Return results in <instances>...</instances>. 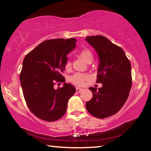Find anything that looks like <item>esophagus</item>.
Segmentation results:
<instances>
[{
    "label": "esophagus",
    "mask_w": 151,
    "mask_h": 151,
    "mask_svg": "<svg viewBox=\"0 0 151 151\" xmlns=\"http://www.w3.org/2000/svg\"><path fill=\"white\" fill-rule=\"evenodd\" d=\"M82 91H83V89H82V88H76V92L77 93H80Z\"/></svg>",
    "instance_id": "obj_1"
}]
</instances>
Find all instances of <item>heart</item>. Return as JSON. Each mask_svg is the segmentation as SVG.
Here are the masks:
<instances>
[{"mask_svg": "<svg viewBox=\"0 0 151 151\" xmlns=\"http://www.w3.org/2000/svg\"><path fill=\"white\" fill-rule=\"evenodd\" d=\"M80 57L83 58V59L87 63L92 62L93 59V56L92 54L91 51L88 49H83L81 50L80 53H79ZM71 65V63L69 60H68L66 63V67L68 68L70 67ZM88 75L86 74H82V73H76L75 75L70 76V81L74 85L76 86H83L85 84V82L88 80Z\"/></svg>", "mask_w": 151, "mask_h": 151, "instance_id": "1", "label": "heart"}]
</instances>
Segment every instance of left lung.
<instances>
[{
	"label": "left lung",
	"mask_w": 151,
	"mask_h": 151,
	"mask_svg": "<svg viewBox=\"0 0 151 151\" xmlns=\"http://www.w3.org/2000/svg\"><path fill=\"white\" fill-rule=\"evenodd\" d=\"M86 41L96 51L99 58L96 83L101 88L90 87L93 98L86 103L89 113L104 119L118 112L129 95L132 86L131 65L124 50L101 35L90 36Z\"/></svg>",
	"instance_id": "left-lung-1"
}]
</instances>
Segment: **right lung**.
Returning <instances> with one entry per match:
<instances>
[{"label":"right lung","instance_id":"1","mask_svg":"<svg viewBox=\"0 0 151 151\" xmlns=\"http://www.w3.org/2000/svg\"><path fill=\"white\" fill-rule=\"evenodd\" d=\"M75 38L45 40L26 55L20 75L22 93L30 111L43 121L52 122L65 114L69 99L76 92L72 85L65 83L62 75L66 57L76 47ZM63 83L55 89V82Z\"/></svg>","mask_w":151,"mask_h":151}]
</instances>
